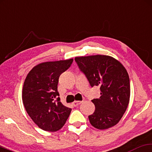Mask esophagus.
<instances>
[{"label":"esophagus","instance_id":"obj_1","mask_svg":"<svg viewBox=\"0 0 152 152\" xmlns=\"http://www.w3.org/2000/svg\"><path fill=\"white\" fill-rule=\"evenodd\" d=\"M82 102V101H78V100H75V101H74L73 102H72V105H73V106H75V107H76V106H77L80 105V104H81Z\"/></svg>","mask_w":152,"mask_h":152}]
</instances>
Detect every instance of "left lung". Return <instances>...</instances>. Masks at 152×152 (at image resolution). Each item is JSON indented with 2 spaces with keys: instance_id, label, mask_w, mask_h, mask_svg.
Here are the masks:
<instances>
[{
  "instance_id": "8db88e82",
  "label": "left lung",
  "mask_w": 152,
  "mask_h": 152,
  "mask_svg": "<svg viewBox=\"0 0 152 152\" xmlns=\"http://www.w3.org/2000/svg\"><path fill=\"white\" fill-rule=\"evenodd\" d=\"M90 85L99 86L100 97L92 100L95 112L88 116L96 129H107L119 123L129 103L131 87L124 66L106 55L77 56L75 58Z\"/></svg>"
}]
</instances>
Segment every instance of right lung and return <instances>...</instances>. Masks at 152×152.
Listing matches in <instances>:
<instances>
[{"instance_id":"1","label":"right lung","mask_w":152,"mask_h":152,"mask_svg":"<svg viewBox=\"0 0 152 152\" xmlns=\"http://www.w3.org/2000/svg\"><path fill=\"white\" fill-rule=\"evenodd\" d=\"M73 59L40 64L27 75L22 89L24 107L40 129L55 132L64 126L71 108L60 101L57 90L61 74L71 66Z\"/></svg>"}]
</instances>
